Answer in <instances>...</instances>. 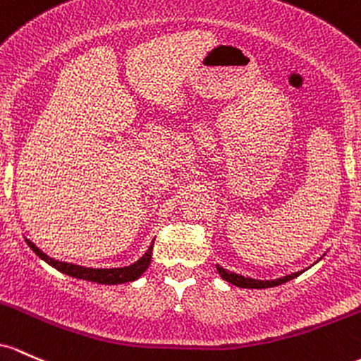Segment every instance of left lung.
<instances>
[{
  "instance_id": "left-lung-1",
  "label": "left lung",
  "mask_w": 361,
  "mask_h": 361,
  "mask_svg": "<svg viewBox=\"0 0 361 361\" xmlns=\"http://www.w3.org/2000/svg\"><path fill=\"white\" fill-rule=\"evenodd\" d=\"M218 273H220V276L226 279L228 283H232V285L238 286V288H271V286H278V285H283V283L290 281V279L297 278L300 273H293V274H288V276H283V278H278V279H268V281H262V279H252V278H245V276H240V274H235L232 271H226L221 268V266H216Z\"/></svg>"
}]
</instances>
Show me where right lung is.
Segmentation results:
<instances>
[{
    "label": "right lung",
    "instance_id": "obj_1",
    "mask_svg": "<svg viewBox=\"0 0 361 361\" xmlns=\"http://www.w3.org/2000/svg\"><path fill=\"white\" fill-rule=\"evenodd\" d=\"M27 244L40 259H42V261H46L47 264H51L52 268L61 271V273L68 274V276H73V278L100 283V285H119V283L135 281V279L140 278L141 274L148 269L149 261H152V250H153V244H152L147 252H145V256L137 259L135 264L131 266H124V268H111V269H93V268H83V266H78V264H71V262L56 261V259H52L47 256V254H44L42 250L34 244V242L27 240Z\"/></svg>",
    "mask_w": 361,
    "mask_h": 361
}]
</instances>
